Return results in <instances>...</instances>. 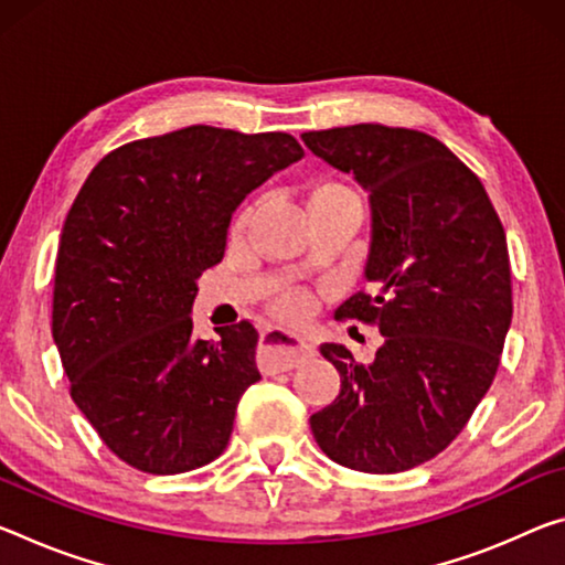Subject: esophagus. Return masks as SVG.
I'll list each match as a JSON object with an SVG mask.
<instances>
[{
	"label": "esophagus",
	"mask_w": 565,
	"mask_h": 565,
	"mask_svg": "<svg viewBox=\"0 0 565 565\" xmlns=\"http://www.w3.org/2000/svg\"><path fill=\"white\" fill-rule=\"evenodd\" d=\"M258 356H262V366L266 372H286L311 360L315 356V347L286 334L281 329H268L262 337Z\"/></svg>",
	"instance_id": "34e87169"
}]
</instances>
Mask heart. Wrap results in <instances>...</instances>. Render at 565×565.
<instances>
[{"label":"heart","mask_w":565,"mask_h":565,"mask_svg":"<svg viewBox=\"0 0 565 565\" xmlns=\"http://www.w3.org/2000/svg\"><path fill=\"white\" fill-rule=\"evenodd\" d=\"M321 188H331V185H321ZM317 191H319V188H317ZM250 213H254L250 209L241 213L238 221H236V228H244L246 226V223L250 221ZM309 307H311V301H309V297L303 291H289V294H284V297L279 299V315L284 319H291V321L307 317Z\"/></svg>","instance_id":"obj_1"}]
</instances>
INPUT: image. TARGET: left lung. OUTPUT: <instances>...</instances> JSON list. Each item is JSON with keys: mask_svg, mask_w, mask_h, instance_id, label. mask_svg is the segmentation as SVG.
Masks as SVG:
<instances>
[{"mask_svg": "<svg viewBox=\"0 0 565 565\" xmlns=\"http://www.w3.org/2000/svg\"><path fill=\"white\" fill-rule=\"evenodd\" d=\"M301 140L370 193L374 291L349 297L337 319L384 337L370 364L321 344L342 390L311 433L344 468L409 470L460 435L498 372L513 319L503 223L480 178L427 132L360 122Z\"/></svg>", "mask_w": 565, "mask_h": 565, "instance_id": "left-lung-1", "label": "left lung"}]
</instances>
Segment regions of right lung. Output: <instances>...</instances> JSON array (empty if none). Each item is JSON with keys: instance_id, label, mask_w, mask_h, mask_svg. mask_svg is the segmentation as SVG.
<instances>
[{"instance_id": "obj_1", "label": "right lung", "mask_w": 565, "mask_h": 565, "mask_svg": "<svg viewBox=\"0 0 565 565\" xmlns=\"http://www.w3.org/2000/svg\"><path fill=\"white\" fill-rule=\"evenodd\" d=\"M289 132L191 125L107 153L62 226L52 337L70 395L132 468L175 476L226 450L238 399L262 380L258 331L193 337V299L226 250L231 216L301 160Z\"/></svg>"}]
</instances>
